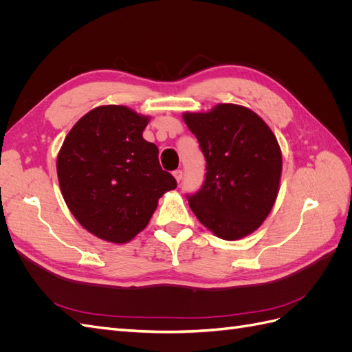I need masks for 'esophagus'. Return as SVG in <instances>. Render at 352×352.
Here are the masks:
<instances>
[{"label":"esophagus","instance_id":"34e87169","mask_svg":"<svg viewBox=\"0 0 352 352\" xmlns=\"http://www.w3.org/2000/svg\"><path fill=\"white\" fill-rule=\"evenodd\" d=\"M173 176H175V179L177 180V182H180V180H182V177H184V172L180 168H177V170H175V172H173Z\"/></svg>","mask_w":352,"mask_h":352}]
</instances>
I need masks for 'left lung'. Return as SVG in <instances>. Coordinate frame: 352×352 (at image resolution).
Returning a JSON list of instances; mask_svg holds the SVG:
<instances>
[{
	"instance_id": "left-lung-1",
	"label": "left lung",
	"mask_w": 352,
	"mask_h": 352,
	"mask_svg": "<svg viewBox=\"0 0 352 352\" xmlns=\"http://www.w3.org/2000/svg\"><path fill=\"white\" fill-rule=\"evenodd\" d=\"M184 120L206 158L204 182L186 195L190 210L221 239L250 235L269 216L278 197V140L261 117L235 104L185 113Z\"/></svg>"
}]
</instances>
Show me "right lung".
Wrapping results in <instances>:
<instances>
[{
	"instance_id": "1",
	"label": "right lung",
	"mask_w": 352,
	"mask_h": 352,
	"mask_svg": "<svg viewBox=\"0 0 352 352\" xmlns=\"http://www.w3.org/2000/svg\"><path fill=\"white\" fill-rule=\"evenodd\" d=\"M148 119L124 105H102L72 127L57 157L63 198L80 225L124 243L150 221L158 198L177 186L158 148L142 138Z\"/></svg>"
}]
</instances>
